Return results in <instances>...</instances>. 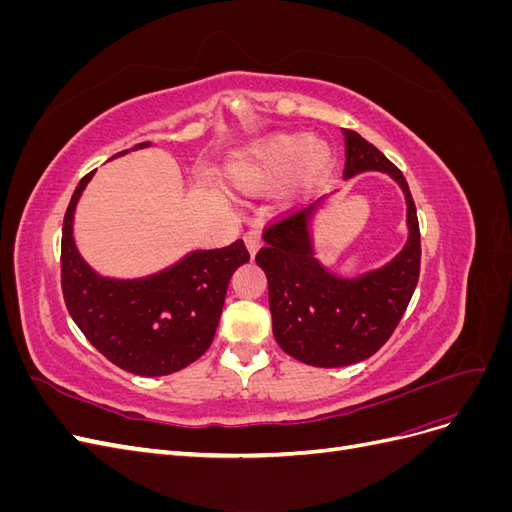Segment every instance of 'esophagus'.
Masks as SVG:
<instances>
[{
  "mask_svg": "<svg viewBox=\"0 0 512 512\" xmlns=\"http://www.w3.org/2000/svg\"><path fill=\"white\" fill-rule=\"evenodd\" d=\"M245 245H247V250H250V254L254 256L258 250H260V245H262V235H260V230L258 228H250L245 232Z\"/></svg>",
  "mask_w": 512,
  "mask_h": 512,
  "instance_id": "obj_1",
  "label": "esophagus"
}]
</instances>
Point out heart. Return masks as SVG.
<instances>
[{
	"mask_svg": "<svg viewBox=\"0 0 512 512\" xmlns=\"http://www.w3.org/2000/svg\"><path fill=\"white\" fill-rule=\"evenodd\" d=\"M333 151L305 134H280L254 145L237 164V179L250 185H273L294 173L305 188L331 173Z\"/></svg>",
	"mask_w": 512,
	"mask_h": 512,
	"instance_id": "1",
	"label": "heart"
}]
</instances>
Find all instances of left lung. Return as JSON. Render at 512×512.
<instances>
[{
  "mask_svg": "<svg viewBox=\"0 0 512 512\" xmlns=\"http://www.w3.org/2000/svg\"><path fill=\"white\" fill-rule=\"evenodd\" d=\"M344 177L363 170L389 173L406 194L408 243L389 265L354 280L335 277L314 258L307 218L314 207L288 211L267 224L256 254L269 282L273 335L294 359L314 367H344L369 359L393 335L421 273V230L404 173L354 130H344Z\"/></svg>",
  "mask_w": 512,
  "mask_h": 512,
  "instance_id": "8db88e82",
  "label": "left lung"
}]
</instances>
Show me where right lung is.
<instances>
[{"mask_svg": "<svg viewBox=\"0 0 512 512\" xmlns=\"http://www.w3.org/2000/svg\"><path fill=\"white\" fill-rule=\"evenodd\" d=\"M141 143L136 147H147ZM126 151L117 153L123 156ZM94 170L70 198L61 228V290L76 327L108 361L136 376H168L211 346L232 273L250 260L239 239L196 250L143 280H111L91 271L72 239L74 209Z\"/></svg>", "mask_w": 512, "mask_h": 512, "instance_id": "right-lung-1", "label": "right lung"}]
</instances>
